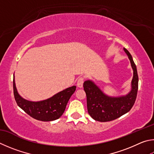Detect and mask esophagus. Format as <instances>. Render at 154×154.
<instances>
[{
  "label": "esophagus",
  "mask_w": 154,
  "mask_h": 154,
  "mask_svg": "<svg viewBox=\"0 0 154 154\" xmlns=\"http://www.w3.org/2000/svg\"><path fill=\"white\" fill-rule=\"evenodd\" d=\"M83 82H84V78L83 77H79L77 80V85L78 88H82L83 85Z\"/></svg>",
  "instance_id": "esophagus-1"
}]
</instances>
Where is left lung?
Masks as SVG:
<instances>
[{
  "mask_svg": "<svg viewBox=\"0 0 154 154\" xmlns=\"http://www.w3.org/2000/svg\"><path fill=\"white\" fill-rule=\"evenodd\" d=\"M133 70L131 90L126 96L112 97L106 95L90 80L85 81L83 88L87 96V107L89 115L95 121L108 122L127 113L135 104L138 90L139 78L137 67L129 52L124 48Z\"/></svg>",
  "mask_w": 154,
  "mask_h": 154,
  "instance_id": "left-lung-1",
  "label": "left lung"
}]
</instances>
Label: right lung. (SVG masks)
Here are the masks:
<instances>
[{
	"mask_svg": "<svg viewBox=\"0 0 154 154\" xmlns=\"http://www.w3.org/2000/svg\"><path fill=\"white\" fill-rule=\"evenodd\" d=\"M75 89L76 86L74 85L58 92L48 99L32 102L23 98L19 94L13 76V93L17 104L30 116L41 121H52L59 119Z\"/></svg>",
	"mask_w": 154,
	"mask_h": 154,
	"instance_id": "add662e5",
	"label": "right lung"
}]
</instances>
